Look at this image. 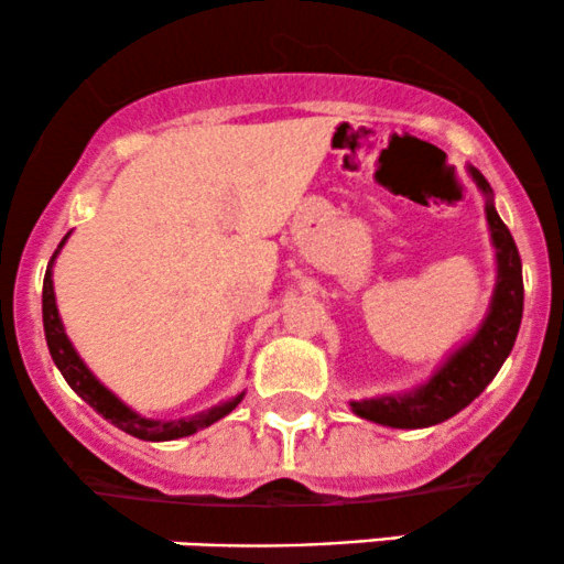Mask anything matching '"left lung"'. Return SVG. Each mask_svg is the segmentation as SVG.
<instances>
[{"mask_svg":"<svg viewBox=\"0 0 564 564\" xmlns=\"http://www.w3.org/2000/svg\"><path fill=\"white\" fill-rule=\"evenodd\" d=\"M469 174L488 198L485 200V217H488L498 260V281L488 318H485L480 332L471 336L458 352H453L435 377L424 387H419L416 392L384 394V398L349 403L352 411L368 422L394 426V430H422V426L440 424L456 416L494 381L498 368L503 366L511 347H514L522 323V302H525L520 251H517L509 228L498 217L488 180L475 166H469Z\"/></svg>","mask_w":564,"mask_h":564,"instance_id":"obj_1","label":"left lung"}]
</instances>
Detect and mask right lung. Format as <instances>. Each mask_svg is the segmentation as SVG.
<instances>
[{
  "mask_svg": "<svg viewBox=\"0 0 564 564\" xmlns=\"http://www.w3.org/2000/svg\"><path fill=\"white\" fill-rule=\"evenodd\" d=\"M66 238H63V241H66ZM42 318H44V336H47L50 355H53L55 366L61 368L63 379L68 381L70 390L79 394L84 403L93 405L97 413H102V419H108L113 426L124 430L127 435L140 437V440H151V443L187 437V435H193V432L204 430V426L219 422L223 416H228L232 408L243 400V392H241V394H236L232 400H228V403L215 405L212 411L196 413V416H191V419H174V422H153V419H142L140 413H134L132 408H127L124 403H121L113 392H108L106 387H102L100 381L89 373V368L82 364V358L76 355V349L70 347L68 336H66V332H63L61 315H57L55 291H53V268H47V273H44Z\"/></svg>",
  "mask_w": 564,
  "mask_h": 564,
  "instance_id": "right-lung-1",
  "label": "right lung"
}]
</instances>
